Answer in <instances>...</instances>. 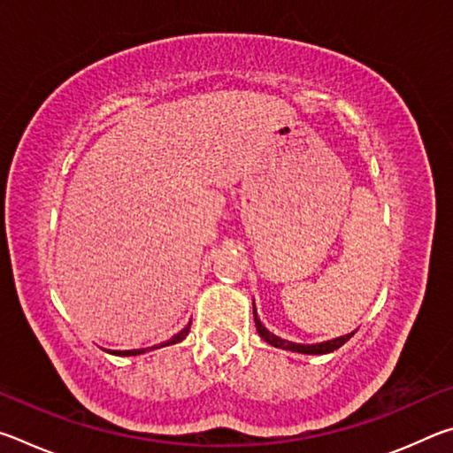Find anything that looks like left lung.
<instances>
[{"instance_id": "8db88e82", "label": "left lung", "mask_w": 453, "mask_h": 453, "mask_svg": "<svg viewBox=\"0 0 453 453\" xmlns=\"http://www.w3.org/2000/svg\"><path fill=\"white\" fill-rule=\"evenodd\" d=\"M254 319H256V327L259 335L264 337L267 343H272L275 348H281V349H289V351H297V354H329V351H335L337 348H342L343 343H346L351 335L354 334H348V335H342V337H335V340H329L324 343H316V346H302V343H291L286 340H280V337H275L273 334L267 332V329L262 326V321L257 319V313L254 308Z\"/></svg>"}]
</instances>
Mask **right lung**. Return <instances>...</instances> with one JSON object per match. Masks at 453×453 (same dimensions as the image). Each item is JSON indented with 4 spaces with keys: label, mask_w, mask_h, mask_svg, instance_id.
Wrapping results in <instances>:
<instances>
[{
    "label": "right lung",
    "mask_w": 453,
    "mask_h": 453,
    "mask_svg": "<svg viewBox=\"0 0 453 453\" xmlns=\"http://www.w3.org/2000/svg\"><path fill=\"white\" fill-rule=\"evenodd\" d=\"M188 334H189V326L183 327L178 335L172 337V340L159 343V346H151V348H145V349H132V351H111V354H116V356H137V354H143V351H148V349H157V348H164V346H172V343H178V342H181L183 337H186Z\"/></svg>",
    "instance_id": "right-lung-1"
}]
</instances>
